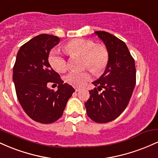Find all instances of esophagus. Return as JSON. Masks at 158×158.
Segmentation results:
<instances>
[{"mask_svg": "<svg viewBox=\"0 0 158 158\" xmlns=\"http://www.w3.org/2000/svg\"><path fill=\"white\" fill-rule=\"evenodd\" d=\"M75 90H76V92H78V91H79V90H81V88H75Z\"/></svg>", "mask_w": 158, "mask_h": 158, "instance_id": "esophagus-1", "label": "esophagus"}]
</instances>
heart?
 Listing matches in <instances>:
<instances>
[{"label":"heart","instance_id":"heart-1","mask_svg":"<svg viewBox=\"0 0 158 158\" xmlns=\"http://www.w3.org/2000/svg\"><path fill=\"white\" fill-rule=\"evenodd\" d=\"M65 53L69 56H81L82 57V67L88 68L94 73H100L109 61V52L104 44H96L92 39H73L64 46ZM50 66L56 71L63 73L68 68V62L64 56L59 50H52L48 56ZM90 79L89 71H72L65 77L68 84L76 87H81Z\"/></svg>","mask_w":158,"mask_h":158}]
</instances>
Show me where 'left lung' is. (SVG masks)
<instances>
[{"label": "left lung", "instance_id": "left-lung-1", "mask_svg": "<svg viewBox=\"0 0 158 158\" xmlns=\"http://www.w3.org/2000/svg\"><path fill=\"white\" fill-rule=\"evenodd\" d=\"M95 33L106 44L109 61L104 73L93 82L97 88L90 90L85 106L92 120L106 123L117 118L128 106L136 85V68L124 41L109 32Z\"/></svg>", "mask_w": 158, "mask_h": 158}]
</instances>
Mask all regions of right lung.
<instances>
[{
  "label": "right lung",
  "mask_w": 158,
  "mask_h": 158,
  "mask_svg": "<svg viewBox=\"0 0 158 158\" xmlns=\"http://www.w3.org/2000/svg\"><path fill=\"white\" fill-rule=\"evenodd\" d=\"M59 41V37L48 34L35 36L20 48L13 67L12 78L20 104L30 118L43 124L60 118L75 91L48 62L50 50ZM49 82L58 85L56 92L47 88Z\"/></svg>",
  "instance_id": "1"
}]
</instances>
